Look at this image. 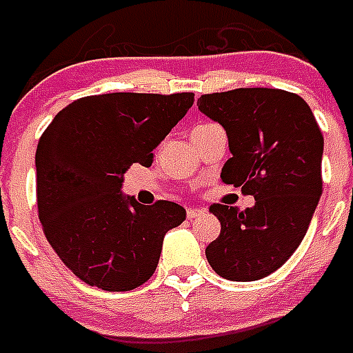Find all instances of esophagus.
<instances>
[{
  "instance_id": "obj_1",
  "label": "esophagus",
  "mask_w": 353,
  "mask_h": 353,
  "mask_svg": "<svg viewBox=\"0 0 353 353\" xmlns=\"http://www.w3.org/2000/svg\"><path fill=\"white\" fill-rule=\"evenodd\" d=\"M202 213H204V210H199V208H190V210H188V221H193V219L200 216Z\"/></svg>"
}]
</instances>
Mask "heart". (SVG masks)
Instances as JSON below:
<instances>
[{"label":"heart","mask_w":353,"mask_h":353,"mask_svg":"<svg viewBox=\"0 0 353 353\" xmlns=\"http://www.w3.org/2000/svg\"><path fill=\"white\" fill-rule=\"evenodd\" d=\"M208 125H213V123H200V125H196L194 129H204V128H208Z\"/></svg>","instance_id":"1"}]
</instances>
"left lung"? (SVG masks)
Wrapping results in <instances>:
<instances>
[{
    "mask_svg": "<svg viewBox=\"0 0 353 353\" xmlns=\"http://www.w3.org/2000/svg\"><path fill=\"white\" fill-rule=\"evenodd\" d=\"M196 105L228 134L231 159L222 182L255 196V205L244 211L211 205L221 235L205 248V256L228 281H259L283 266L308 231L323 193L324 138L295 92L235 89L202 94Z\"/></svg>",
    "mask_w": 353,
    "mask_h": 353,
    "instance_id": "obj_1",
    "label": "left lung"
}]
</instances>
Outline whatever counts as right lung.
I'll return each mask as SVG.
<instances>
[{"label": "right lung", "mask_w": 353, "mask_h": 353, "mask_svg": "<svg viewBox=\"0 0 353 353\" xmlns=\"http://www.w3.org/2000/svg\"><path fill=\"white\" fill-rule=\"evenodd\" d=\"M193 92H111L74 100L36 149V196L43 233L65 266L105 292L142 286L159 266L163 235L185 221L182 205H143L122 193L132 163L185 117Z\"/></svg>", "instance_id": "right-lung-1"}]
</instances>
